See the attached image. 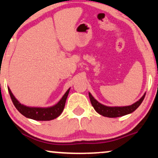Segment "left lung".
Instances as JSON below:
<instances>
[{
	"mask_svg": "<svg viewBox=\"0 0 158 158\" xmlns=\"http://www.w3.org/2000/svg\"><path fill=\"white\" fill-rule=\"evenodd\" d=\"M146 93L141 98L139 101L135 102L131 106H121V107H110L102 105L101 103L98 102V101L93 97V95L89 93V97L90 99L91 104L93 106L95 110L97 111L98 113L100 114L101 115L104 116V117H122V116L128 114L134 111L135 109H137L141 103H142L143 98H144Z\"/></svg>",
	"mask_w": 158,
	"mask_h": 158,
	"instance_id": "8db88e82",
	"label": "left lung"
}]
</instances>
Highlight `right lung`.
Returning a JSON list of instances; mask_svg holds the SVG:
<instances>
[{
	"mask_svg": "<svg viewBox=\"0 0 158 158\" xmlns=\"http://www.w3.org/2000/svg\"><path fill=\"white\" fill-rule=\"evenodd\" d=\"M8 89H9V93L11 101H12L16 109L25 117L39 121H49L59 117L61 114V113L63 112V109H64L65 101H66L68 95H69L70 90V89H68L60 101L53 106L49 108H35L25 106L21 104L15 98L12 93L10 90V89L8 88Z\"/></svg>",
	"mask_w": 158,
	"mask_h": 158,
	"instance_id": "1",
	"label": "right lung"
}]
</instances>
